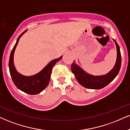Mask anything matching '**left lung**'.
Segmentation results:
<instances>
[{
    "label": "left lung",
    "instance_id": "obj_1",
    "mask_svg": "<svg viewBox=\"0 0 130 130\" xmlns=\"http://www.w3.org/2000/svg\"><path fill=\"white\" fill-rule=\"evenodd\" d=\"M117 49V59L114 68L107 74L101 76H94L89 74L78 66L73 61L71 66L72 72L81 86L90 89H101L107 86L116 78L121 66V54L120 47L115 40Z\"/></svg>",
    "mask_w": 130,
    "mask_h": 130
}]
</instances>
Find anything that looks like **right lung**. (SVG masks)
<instances>
[{
  "mask_svg": "<svg viewBox=\"0 0 130 130\" xmlns=\"http://www.w3.org/2000/svg\"><path fill=\"white\" fill-rule=\"evenodd\" d=\"M26 31H24L19 37L11 51L9 60V72L12 81L19 90L29 94H37L42 92L49 84L53 67L57 62L61 59L62 56L51 61L40 72L32 76H27L19 73L14 64V54L19 39Z\"/></svg>",
  "mask_w": 130,
  "mask_h": 130,
  "instance_id": "right-lung-1",
  "label": "right lung"
}]
</instances>
